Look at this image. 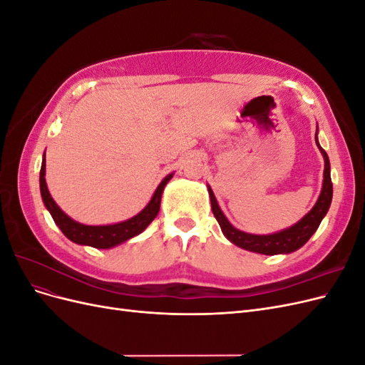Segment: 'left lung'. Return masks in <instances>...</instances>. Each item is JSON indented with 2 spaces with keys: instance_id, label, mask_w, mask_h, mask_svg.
I'll return each instance as SVG.
<instances>
[{
  "instance_id": "left-lung-1",
  "label": "left lung",
  "mask_w": 365,
  "mask_h": 365,
  "mask_svg": "<svg viewBox=\"0 0 365 365\" xmlns=\"http://www.w3.org/2000/svg\"><path fill=\"white\" fill-rule=\"evenodd\" d=\"M317 134H318V126H317ZM317 134H315V143L324 158L322 192H319L318 200L315 205L311 208V212L306 213L297 224H294L289 228L280 230L277 233H271V235H250V233H245V231L235 228L230 224V220L227 219L222 210H220L212 187L207 185L210 201H212V212L219 222V227L222 230L224 236L231 242V244H235L239 248H244L251 252L264 254V256H274V254L294 252L298 248H302L306 242L312 237L319 224H322V220L327 215L330 202H332V195H334L332 180H330V161L326 150L319 146Z\"/></svg>"
}]
</instances>
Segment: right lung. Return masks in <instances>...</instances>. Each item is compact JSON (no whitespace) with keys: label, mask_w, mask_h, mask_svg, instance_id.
Segmentation results:
<instances>
[{"label":"right lung","mask_w":365,"mask_h":365,"mask_svg":"<svg viewBox=\"0 0 365 365\" xmlns=\"http://www.w3.org/2000/svg\"><path fill=\"white\" fill-rule=\"evenodd\" d=\"M173 173H169L157 187L155 193L152 195L148 205L141 210L140 213L132 216L130 219L123 220V222L109 224V225H85L71 219L67 213H63L59 205L54 202L51 197L48 187L46 182V152L42 155V165L39 173V187H41V196L42 202L50 212L54 224H56L62 233L67 236L71 242L77 245H86L98 250H108L114 248L123 242L138 236L148 228V225L157 217L160 212L161 196L165 184L172 180Z\"/></svg>","instance_id":"right-lung-1"}]
</instances>
